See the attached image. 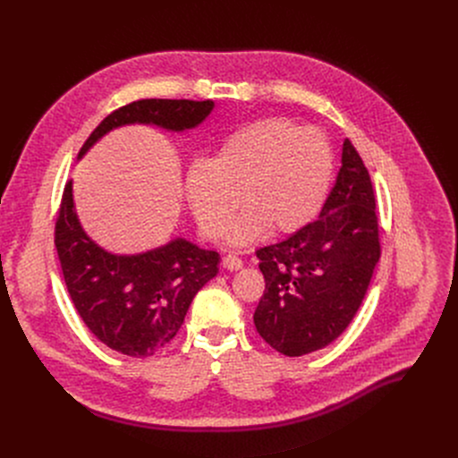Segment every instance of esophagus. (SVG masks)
Here are the masks:
<instances>
[{
    "mask_svg": "<svg viewBox=\"0 0 458 458\" xmlns=\"http://www.w3.org/2000/svg\"><path fill=\"white\" fill-rule=\"evenodd\" d=\"M223 267H225L226 270H230V272H233V270H241V268H242V260H241L237 255L228 253V255H225V257H223Z\"/></svg>",
    "mask_w": 458,
    "mask_h": 458,
    "instance_id": "1",
    "label": "esophagus"
}]
</instances>
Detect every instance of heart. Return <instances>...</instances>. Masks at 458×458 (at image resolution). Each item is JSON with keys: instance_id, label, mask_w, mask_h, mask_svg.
I'll return each mask as SVG.
<instances>
[{"instance_id": "obj_1", "label": "heart", "mask_w": 458, "mask_h": 458, "mask_svg": "<svg viewBox=\"0 0 458 458\" xmlns=\"http://www.w3.org/2000/svg\"><path fill=\"white\" fill-rule=\"evenodd\" d=\"M334 150L322 132L284 117L250 123L230 134L212 161L195 159L184 188L201 233L217 239L233 212L228 241L246 244L267 228L292 233L318 214L334 177Z\"/></svg>"}]
</instances>
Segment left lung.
Masks as SVG:
<instances>
[{"label":"left lung","instance_id":"1","mask_svg":"<svg viewBox=\"0 0 458 458\" xmlns=\"http://www.w3.org/2000/svg\"><path fill=\"white\" fill-rule=\"evenodd\" d=\"M255 255L267 288L253 322L274 350L301 357L348 328L380 259L373 184L350 140L318 219Z\"/></svg>","mask_w":458,"mask_h":458}]
</instances>
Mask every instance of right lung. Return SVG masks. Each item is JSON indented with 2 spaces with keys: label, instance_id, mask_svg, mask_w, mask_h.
<instances>
[{
  "label": "right lung",
  "instance_id": "right-lung-1",
  "mask_svg": "<svg viewBox=\"0 0 458 458\" xmlns=\"http://www.w3.org/2000/svg\"><path fill=\"white\" fill-rule=\"evenodd\" d=\"M214 101L140 99L108 114L89 136L80 157L112 128L145 123L174 132L198 126ZM54 242L61 272L87 328L110 350L147 359L175 337L191 299L219 272V253L184 239L140 255H114L81 228L72 179L63 190Z\"/></svg>",
  "mask_w": 458,
  "mask_h": 458
}]
</instances>
